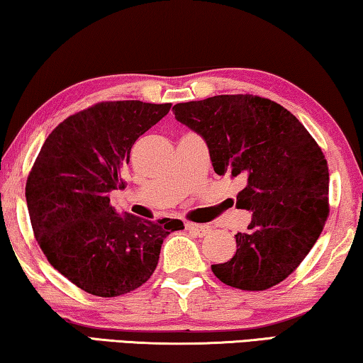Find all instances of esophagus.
Returning a JSON list of instances; mask_svg holds the SVG:
<instances>
[{"label":"esophagus","mask_w":363,"mask_h":363,"mask_svg":"<svg viewBox=\"0 0 363 363\" xmlns=\"http://www.w3.org/2000/svg\"><path fill=\"white\" fill-rule=\"evenodd\" d=\"M186 228L189 231H192L196 236H207L210 231H212V228H210L208 225H199V223H192V221H187Z\"/></svg>","instance_id":"1"}]
</instances>
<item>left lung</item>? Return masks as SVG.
<instances>
[{"label": "left lung", "instance_id": "left-lung-1", "mask_svg": "<svg viewBox=\"0 0 363 363\" xmlns=\"http://www.w3.org/2000/svg\"><path fill=\"white\" fill-rule=\"evenodd\" d=\"M207 142L216 174L240 177L236 207L252 212L236 252L212 272L233 289L261 291L285 280L315 246L329 215L324 153L294 113L252 94H221L172 107Z\"/></svg>", "mask_w": 363, "mask_h": 363}]
</instances>
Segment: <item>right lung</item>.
I'll return each mask as SVG.
<instances>
[{
    "mask_svg": "<svg viewBox=\"0 0 363 363\" xmlns=\"http://www.w3.org/2000/svg\"><path fill=\"white\" fill-rule=\"evenodd\" d=\"M171 104L102 101L52 130L27 176L32 231L47 261L91 295H125L158 266L161 245L181 220L158 223L112 208L109 192L123 189V166L138 137Z\"/></svg>",
    "mask_w": 363,
    "mask_h": 363,
    "instance_id": "obj_1",
    "label": "right lung"
}]
</instances>
